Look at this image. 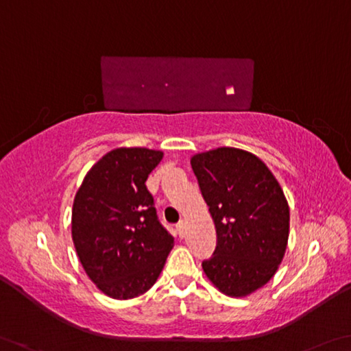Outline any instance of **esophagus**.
Here are the masks:
<instances>
[{
    "mask_svg": "<svg viewBox=\"0 0 351 351\" xmlns=\"http://www.w3.org/2000/svg\"><path fill=\"white\" fill-rule=\"evenodd\" d=\"M184 221H180V223L176 225V232H178V236L180 237H184V232H186V230H184Z\"/></svg>",
    "mask_w": 351,
    "mask_h": 351,
    "instance_id": "obj_1",
    "label": "esophagus"
}]
</instances>
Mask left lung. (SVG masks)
<instances>
[{"instance_id":"obj_1","label":"left lung","mask_w":351,"mask_h":351,"mask_svg":"<svg viewBox=\"0 0 351 351\" xmlns=\"http://www.w3.org/2000/svg\"><path fill=\"white\" fill-rule=\"evenodd\" d=\"M213 215L217 245L202 265L220 292L245 297L278 270L289 239V206L280 184L254 154L217 148L191 160Z\"/></svg>"}]
</instances>
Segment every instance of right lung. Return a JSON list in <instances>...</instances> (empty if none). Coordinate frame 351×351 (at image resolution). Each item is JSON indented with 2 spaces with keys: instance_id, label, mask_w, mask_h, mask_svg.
Returning a JSON list of instances; mask_svg holds the SVG:
<instances>
[{
  "instance_id": "right-lung-1",
  "label": "right lung",
  "mask_w": 351,
  "mask_h": 351,
  "mask_svg": "<svg viewBox=\"0 0 351 351\" xmlns=\"http://www.w3.org/2000/svg\"><path fill=\"white\" fill-rule=\"evenodd\" d=\"M160 159L162 153L148 148L112 149L76 192L71 236L77 258L108 297L130 300L145 293L173 247L145 186Z\"/></svg>"
}]
</instances>
